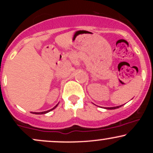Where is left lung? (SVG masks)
<instances>
[{
	"label": "left lung",
	"mask_w": 153,
	"mask_h": 153,
	"mask_svg": "<svg viewBox=\"0 0 153 153\" xmlns=\"http://www.w3.org/2000/svg\"><path fill=\"white\" fill-rule=\"evenodd\" d=\"M122 106H116V107H105V108H106V109H116V108H118Z\"/></svg>",
	"instance_id": "8db88e82"
}]
</instances>
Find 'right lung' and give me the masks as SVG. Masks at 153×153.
I'll return each instance as SVG.
<instances>
[{"label":"right lung","mask_w":153,"mask_h":153,"mask_svg":"<svg viewBox=\"0 0 153 153\" xmlns=\"http://www.w3.org/2000/svg\"><path fill=\"white\" fill-rule=\"evenodd\" d=\"M57 105H58V103H57V104L55 106L53 107V108H52V109H50V110H48V111H42V112H34V113H33V114H47V113H48V112L51 111H52V110L54 109V108H55L57 106Z\"/></svg>","instance_id":"obj_1"}]
</instances>
